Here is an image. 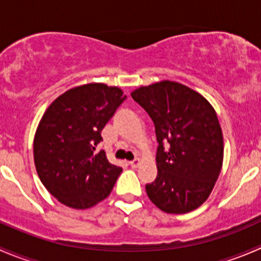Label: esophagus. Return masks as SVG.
I'll use <instances>...</instances> for the list:
<instances>
[{"mask_svg":"<svg viewBox=\"0 0 261 261\" xmlns=\"http://www.w3.org/2000/svg\"><path fill=\"white\" fill-rule=\"evenodd\" d=\"M140 164H141L140 159H135V160H133V162H130L131 168H134V169H135V168H139V165Z\"/></svg>","mask_w":261,"mask_h":261,"instance_id":"1","label":"esophagus"}]
</instances>
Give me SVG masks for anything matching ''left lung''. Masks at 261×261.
Segmentation results:
<instances>
[{
	"label": "left lung",
	"instance_id": "1",
	"mask_svg": "<svg viewBox=\"0 0 261 261\" xmlns=\"http://www.w3.org/2000/svg\"><path fill=\"white\" fill-rule=\"evenodd\" d=\"M131 97L149 114L159 143L150 201L167 213L191 212L207 201L223 162V136L212 105L173 81L141 86Z\"/></svg>",
	"mask_w": 261,
	"mask_h": 261
}]
</instances>
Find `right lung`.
Returning <instances> with one entry per match:
<instances>
[{"mask_svg":"<svg viewBox=\"0 0 261 261\" xmlns=\"http://www.w3.org/2000/svg\"><path fill=\"white\" fill-rule=\"evenodd\" d=\"M126 98L118 87L83 84L60 94L41 117L34 136L36 172L64 206L91 208L111 193L122 169L96 146L102 128Z\"/></svg>","mask_w":261,"mask_h":261,"instance_id":"add662e5","label":"right lung"}]
</instances>
